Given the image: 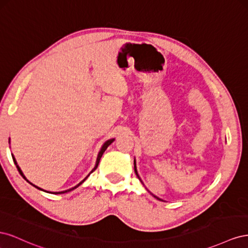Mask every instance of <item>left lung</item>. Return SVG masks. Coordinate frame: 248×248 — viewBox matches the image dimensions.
<instances>
[{
  "instance_id": "obj_1",
  "label": "left lung",
  "mask_w": 248,
  "mask_h": 248,
  "mask_svg": "<svg viewBox=\"0 0 248 248\" xmlns=\"http://www.w3.org/2000/svg\"><path fill=\"white\" fill-rule=\"evenodd\" d=\"M134 171H136V174H137V176H138V178H139V179H140V182H141V183H142V181H141V179H140V176H139V174H138V170H137V163H136V159H134ZM152 196H153V197H154V198H156V199H157V200H160V199H159V198H157V197H156V196H154V194H153V193H152ZM160 201H161V200H160Z\"/></svg>"
}]
</instances>
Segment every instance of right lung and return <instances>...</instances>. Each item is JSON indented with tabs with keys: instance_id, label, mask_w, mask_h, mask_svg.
<instances>
[{
	"instance_id": "1",
	"label": "right lung",
	"mask_w": 248,
	"mask_h": 248,
	"mask_svg": "<svg viewBox=\"0 0 248 248\" xmlns=\"http://www.w3.org/2000/svg\"><path fill=\"white\" fill-rule=\"evenodd\" d=\"M115 140V139H110V140H107L106 142H104V144L102 145V147H101V149H100V151H99V153H98V155H97V159H96V164H95V167H94V169L91 170V171H90V174H91V172H93L96 169H97V167H98V164H99V161H100V158H101V156H102V154L104 153V151H106V150L108 149V147L111 144V142L112 141H114ZM9 141H10V139H9ZM12 158H13V161H14V163H16V168H17V170H18V171H19V174L22 176V178H24V179H26L27 180V178L25 177V175L24 174H22V171H21V170H20V168L17 166V162H16V158H14V156L12 155ZM90 174L84 179V180H82V181H80L78 185H76V186H74V187H72V188H70V189H67V190H64V191H59V192H52V193H56V194H61V193H66V192H68V191H71V190H73V189H76L77 188V187H78L80 184H82V183H84L85 181H86V180H87V178L90 176ZM27 181H28V180H27ZM29 182V181H28ZM30 184H31V185H33L34 187H36V188H38V189H40V190H43V189H41L40 188V187H37L36 185H34V184H32L31 182H29ZM43 191H46V190H43ZM46 192H48V191H46ZM51 193V192H50Z\"/></svg>"
}]
</instances>
